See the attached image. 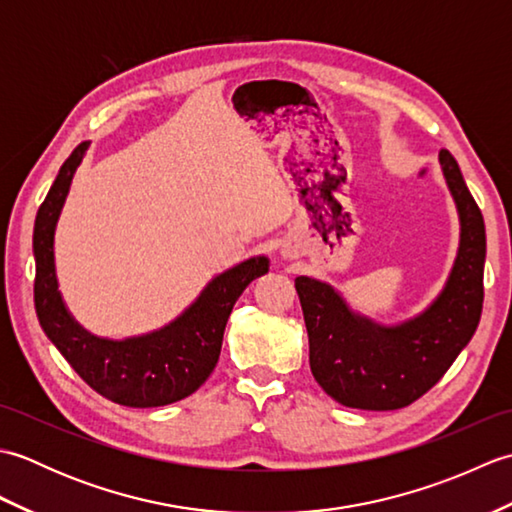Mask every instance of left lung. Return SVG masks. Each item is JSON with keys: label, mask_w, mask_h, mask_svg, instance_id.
I'll use <instances>...</instances> for the list:
<instances>
[{"label": "left lung", "mask_w": 512, "mask_h": 512, "mask_svg": "<svg viewBox=\"0 0 512 512\" xmlns=\"http://www.w3.org/2000/svg\"><path fill=\"white\" fill-rule=\"evenodd\" d=\"M440 165L460 213V250L447 286L422 314L400 325H378L352 312L323 281L295 279L312 376L345 407L391 411L411 405L447 374L480 323L484 217L447 149L440 151Z\"/></svg>", "instance_id": "obj_1"}]
</instances>
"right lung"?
<instances>
[{
    "label": "right lung",
    "instance_id": "right-lung-1",
    "mask_svg": "<svg viewBox=\"0 0 512 512\" xmlns=\"http://www.w3.org/2000/svg\"><path fill=\"white\" fill-rule=\"evenodd\" d=\"M88 145L81 143L63 162L37 211L32 233L37 317L74 372L107 400L138 409L171 405L191 396L211 376L235 301L250 281L268 273V259L250 257L215 277L191 308L162 330L125 341L99 339L83 330L59 292L54 273V228Z\"/></svg>",
    "mask_w": 512,
    "mask_h": 512
}]
</instances>
